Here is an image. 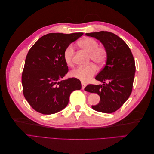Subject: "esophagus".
<instances>
[{
	"label": "esophagus",
	"instance_id": "1",
	"mask_svg": "<svg viewBox=\"0 0 154 154\" xmlns=\"http://www.w3.org/2000/svg\"><path fill=\"white\" fill-rule=\"evenodd\" d=\"M86 84L85 83H83V82H82V89L83 90H84V88H85V87H86Z\"/></svg>",
	"mask_w": 154,
	"mask_h": 154
}]
</instances>
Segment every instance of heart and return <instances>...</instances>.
<instances>
[{"label":"heart","instance_id":"1","mask_svg":"<svg viewBox=\"0 0 154 154\" xmlns=\"http://www.w3.org/2000/svg\"><path fill=\"white\" fill-rule=\"evenodd\" d=\"M80 47L89 53L91 59L98 65L103 64L106 58V51L103 47H98L97 42L92 38H85L80 41ZM74 48L72 45H69L63 52V59L69 66H72ZM97 72L94 64L90 63L86 66H79L70 73L71 76L82 82H88Z\"/></svg>","mask_w":154,"mask_h":154}]
</instances>
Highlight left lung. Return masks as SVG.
<instances>
[{"mask_svg":"<svg viewBox=\"0 0 154 154\" xmlns=\"http://www.w3.org/2000/svg\"><path fill=\"white\" fill-rule=\"evenodd\" d=\"M98 40L106 51V61L103 69L96 76L101 85H88L86 91L100 96L98 104L92 105L94 110L112 113L128 100L132 92L136 72L132 53L127 44L118 36L108 31L86 33Z\"/></svg>","mask_w":154,"mask_h":154,"instance_id":"obj_1","label":"left lung"}]
</instances>
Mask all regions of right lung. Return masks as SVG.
I'll return each mask as SVG.
<instances>
[{
	"label": "right lung",
	"instance_id": "add662e5",
	"mask_svg": "<svg viewBox=\"0 0 154 154\" xmlns=\"http://www.w3.org/2000/svg\"><path fill=\"white\" fill-rule=\"evenodd\" d=\"M83 35L49 33L42 36L27 54L22 76L23 93L34 110L53 114L66 108L71 93L80 90L78 79L61 80L68 72L63 59L66 48Z\"/></svg>",
	"mask_w": 154,
	"mask_h": 154
}]
</instances>
